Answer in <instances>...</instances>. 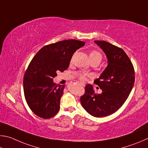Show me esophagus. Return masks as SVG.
Segmentation results:
<instances>
[{"label": "esophagus", "instance_id": "1", "mask_svg": "<svg viewBox=\"0 0 148 148\" xmlns=\"http://www.w3.org/2000/svg\"><path fill=\"white\" fill-rule=\"evenodd\" d=\"M81 86H84V87L85 86V84H83V83H81Z\"/></svg>", "mask_w": 148, "mask_h": 148}]
</instances>
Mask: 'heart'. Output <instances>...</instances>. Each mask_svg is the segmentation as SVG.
<instances>
[{"instance_id":"1","label":"heart","mask_w":148,"mask_h":148,"mask_svg":"<svg viewBox=\"0 0 148 148\" xmlns=\"http://www.w3.org/2000/svg\"><path fill=\"white\" fill-rule=\"evenodd\" d=\"M89 56H90V60L91 61L97 60V61L101 62L102 59L101 54L99 52L95 50H93L90 51L89 53ZM77 75L81 81H85L86 79L87 75L86 73H77Z\"/></svg>"}]
</instances>
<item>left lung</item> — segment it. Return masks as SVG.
<instances>
[{
	"mask_svg": "<svg viewBox=\"0 0 148 148\" xmlns=\"http://www.w3.org/2000/svg\"><path fill=\"white\" fill-rule=\"evenodd\" d=\"M104 52L108 65L94 83L102 90L96 94L92 84L85 87L81 98L82 107L94 117L110 115L125 102L134 84V70L123 49L105 41H94Z\"/></svg>",
	"mask_w": 148,
	"mask_h": 148,
	"instance_id": "left-lung-1",
	"label": "left lung"
}]
</instances>
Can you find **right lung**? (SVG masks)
I'll use <instances>...</instances> for the list:
<instances>
[{"instance_id": "right-lung-1", "label": "right lung", "mask_w": 148, "mask_h": 148, "mask_svg": "<svg viewBox=\"0 0 148 148\" xmlns=\"http://www.w3.org/2000/svg\"><path fill=\"white\" fill-rule=\"evenodd\" d=\"M85 43L69 40L50 44L41 48L30 62L23 89L28 107L36 115L48 119L58 112L65 85L55 84L53 79L57 72L68 68L73 54Z\"/></svg>"}]
</instances>
